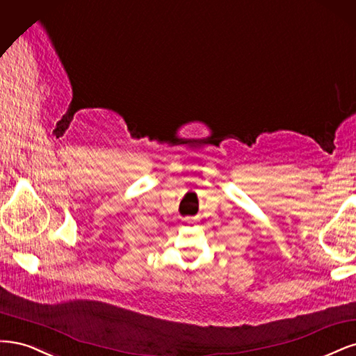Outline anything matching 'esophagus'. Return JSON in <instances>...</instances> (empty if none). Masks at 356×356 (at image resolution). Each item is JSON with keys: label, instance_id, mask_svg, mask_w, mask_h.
<instances>
[{"label": "esophagus", "instance_id": "esophagus-1", "mask_svg": "<svg viewBox=\"0 0 356 356\" xmlns=\"http://www.w3.org/2000/svg\"><path fill=\"white\" fill-rule=\"evenodd\" d=\"M185 222H188V223H191V219H185Z\"/></svg>", "mask_w": 356, "mask_h": 356}]
</instances>
